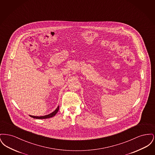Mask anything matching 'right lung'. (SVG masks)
Listing matches in <instances>:
<instances>
[{
    "label": "right lung",
    "instance_id": "right-lung-1",
    "mask_svg": "<svg viewBox=\"0 0 155 155\" xmlns=\"http://www.w3.org/2000/svg\"><path fill=\"white\" fill-rule=\"evenodd\" d=\"M59 106H58V107H57V109H56L54 111H53L51 113H50L49 114L45 115V116H31V115H30V117H32V118H37V119H45V118H51V117H53L54 116H55L56 114V113H58V111H59Z\"/></svg>",
    "mask_w": 155,
    "mask_h": 155
}]
</instances>
